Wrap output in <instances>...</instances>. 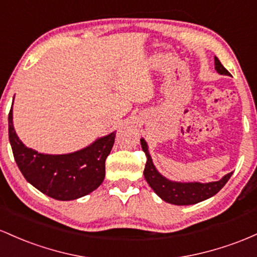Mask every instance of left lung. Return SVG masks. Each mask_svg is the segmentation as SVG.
I'll return each instance as SVG.
<instances>
[{"instance_id": "obj_1", "label": "left lung", "mask_w": 257, "mask_h": 257, "mask_svg": "<svg viewBox=\"0 0 257 257\" xmlns=\"http://www.w3.org/2000/svg\"><path fill=\"white\" fill-rule=\"evenodd\" d=\"M215 69L221 75H230L229 71L221 64L217 57H215ZM141 146H142L143 152L146 153L147 157V163L143 172L144 178L153 191L166 203L175 204V205H192V204L206 200V199L214 197L216 193L220 192L224 184L228 182L230 176L233 174V172H229L216 182H174V181H170L166 177H164L155 169L152 157L149 155L148 146L143 138H141Z\"/></svg>"}]
</instances>
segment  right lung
<instances>
[{
	"label": "right lung",
	"mask_w": 257,
	"mask_h": 257,
	"mask_svg": "<svg viewBox=\"0 0 257 257\" xmlns=\"http://www.w3.org/2000/svg\"><path fill=\"white\" fill-rule=\"evenodd\" d=\"M8 136L14 160L29 183L57 200H74L90 194L104 180L105 159L114 146L115 132L69 154H42L28 148L17 136L13 113L8 114Z\"/></svg>",
	"instance_id": "right-lung-1"
}]
</instances>
